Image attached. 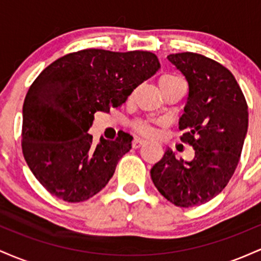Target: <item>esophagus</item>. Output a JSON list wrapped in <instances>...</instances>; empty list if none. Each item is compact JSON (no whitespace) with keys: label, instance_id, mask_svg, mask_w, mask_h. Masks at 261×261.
Masks as SVG:
<instances>
[{"label":"esophagus","instance_id":"34e87169","mask_svg":"<svg viewBox=\"0 0 261 261\" xmlns=\"http://www.w3.org/2000/svg\"><path fill=\"white\" fill-rule=\"evenodd\" d=\"M143 145H145V141L141 140V139H135L133 141V147L134 148H140L141 146H143Z\"/></svg>","mask_w":261,"mask_h":261}]
</instances>
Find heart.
<instances>
[{
  "mask_svg": "<svg viewBox=\"0 0 261 261\" xmlns=\"http://www.w3.org/2000/svg\"><path fill=\"white\" fill-rule=\"evenodd\" d=\"M178 82H182V81L179 79V77L174 76V74H164L162 76L160 81H158V86H160V89L168 88V87L175 85ZM131 128L135 131V133L142 135V136L149 137L153 136L155 134V126L152 122L146 121V120H135L131 122Z\"/></svg>",
  "mask_w": 261,
  "mask_h": 261,
  "instance_id": "heart-1",
  "label": "heart"
}]
</instances>
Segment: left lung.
I'll return each mask as SVG.
<instances>
[{
	"label": "left lung",
	"instance_id": "obj_1",
	"mask_svg": "<svg viewBox=\"0 0 261 261\" xmlns=\"http://www.w3.org/2000/svg\"><path fill=\"white\" fill-rule=\"evenodd\" d=\"M167 59L189 86L179 130L180 141L195 149L193 161H178L170 149L151 169L154 187L179 207L210 201L226 188L241 160L248 130V104L228 68L195 53Z\"/></svg>",
	"mask_w": 261,
	"mask_h": 261
}]
</instances>
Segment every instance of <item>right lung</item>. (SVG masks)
Here are the masks:
<instances>
[{"label": "right lung", "instance_id": "add662e5", "mask_svg": "<svg viewBox=\"0 0 261 261\" xmlns=\"http://www.w3.org/2000/svg\"><path fill=\"white\" fill-rule=\"evenodd\" d=\"M160 68L149 51L86 49L54 61L35 79L23 104L22 151L32 173L54 196L86 201L108 184L131 148V137L93 143L94 113L125 103Z\"/></svg>", "mask_w": 261, "mask_h": 261}]
</instances>
